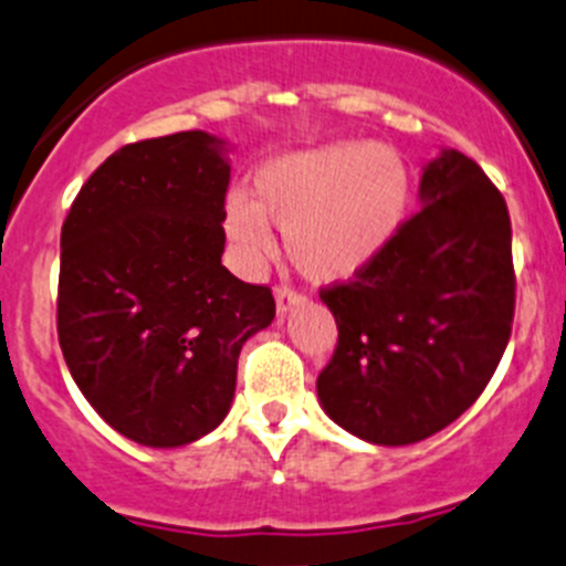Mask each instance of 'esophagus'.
I'll list each match as a JSON object with an SVG mask.
<instances>
[{
  "label": "esophagus",
  "mask_w": 566,
  "mask_h": 566,
  "mask_svg": "<svg viewBox=\"0 0 566 566\" xmlns=\"http://www.w3.org/2000/svg\"><path fill=\"white\" fill-rule=\"evenodd\" d=\"M304 298H307V295L298 293V290L290 287V284H279V287H276V310H279V315H284L290 307L301 304V301H304Z\"/></svg>",
  "instance_id": "34e87169"
}]
</instances>
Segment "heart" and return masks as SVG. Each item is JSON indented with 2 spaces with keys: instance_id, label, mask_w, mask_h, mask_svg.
Here are the masks:
<instances>
[{
  "instance_id": "b5f03b06",
  "label": "heart",
  "mask_w": 566,
  "mask_h": 566,
  "mask_svg": "<svg viewBox=\"0 0 566 566\" xmlns=\"http://www.w3.org/2000/svg\"><path fill=\"white\" fill-rule=\"evenodd\" d=\"M410 203L402 156L374 142H329L268 158L251 178V200L231 195L226 234L245 256L273 248L284 231L293 265L313 282L357 276L388 248Z\"/></svg>"
}]
</instances>
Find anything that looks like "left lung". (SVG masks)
I'll return each mask as SVG.
<instances>
[{
	"instance_id": "1",
	"label": "left lung",
	"mask_w": 566,
	"mask_h": 566,
	"mask_svg": "<svg viewBox=\"0 0 566 566\" xmlns=\"http://www.w3.org/2000/svg\"><path fill=\"white\" fill-rule=\"evenodd\" d=\"M337 346L318 374L332 421L371 443L430 438L478 402L514 324L516 276L503 192L443 150L421 209L352 282L321 287Z\"/></svg>"
}]
</instances>
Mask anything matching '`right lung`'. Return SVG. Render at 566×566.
<instances>
[{"instance_id": "right-lung-1", "label": "right lung", "mask_w": 566, "mask_h": 566, "mask_svg": "<svg viewBox=\"0 0 566 566\" xmlns=\"http://www.w3.org/2000/svg\"><path fill=\"white\" fill-rule=\"evenodd\" d=\"M231 167L181 130L130 142L88 176L61 229L57 343L94 410L145 447L226 419L237 357L276 315L265 284L220 262Z\"/></svg>"}]
</instances>
